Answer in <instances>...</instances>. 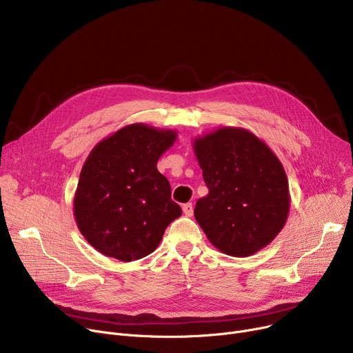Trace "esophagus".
Wrapping results in <instances>:
<instances>
[{"label":"esophagus","instance_id":"obj_1","mask_svg":"<svg viewBox=\"0 0 353 353\" xmlns=\"http://www.w3.org/2000/svg\"><path fill=\"white\" fill-rule=\"evenodd\" d=\"M183 213L185 217H192L193 216V204L187 203L183 205Z\"/></svg>","mask_w":353,"mask_h":353}]
</instances>
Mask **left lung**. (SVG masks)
I'll return each instance as SVG.
<instances>
[{"instance_id":"obj_1","label":"left lung","mask_w":353,"mask_h":353,"mask_svg":"<svg viewBox=\"0 0 353 353\" xmlns=\"http://www.w3.org/2000/svg\"><path fill=\"white\" fill-rule=\"evenodd\" d=\"M208 194L194 217L208 241L231 256L267 247L284 228L290 187L283 164L254 133L223 126L193 143Z\"/></svg>"}]
</instances>
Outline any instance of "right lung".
Masks as SVG:
<instances>
[{
  "mask_svg": "<svg viewBox=\"0 0 353 353\" xmlns=\"http://www.w3.org/2000/svg\"><path fill=\"white\" fill-rule=\"evenodd\" d=\"M177 139L172 129L128 125L92 149L74 199L77 225L106 256L130 263L153 252L181 216L157 160Z\"/></svg>",
  "mask_w": 353,
  "mask_h": 353,
  "instance_id": "obj_1",
  "label": "right lung"
}]
</instances>
